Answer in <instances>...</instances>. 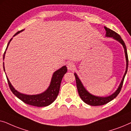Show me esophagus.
I'll return each mask as SVG.
<instances>
[{"instance_id": "34e87169", "label": "esophagus", "mask_w": 131, "mask_h": 131, "mask_svg": "<svg viewBox=\"0 0 131 131\" xmlns=\"http://www.w3.org/2000/svg\"><path fill=\"white\" fill-rule=\"evenodd\" d=\"M67 67L68 70L70 71H74L75 68H76L74 64L73 63H71V62H69V63H68L67 65Z\"/></svg>"}]
</instances>
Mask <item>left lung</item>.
Returning a JSON list of instances; mask_svg holds the SVG:
<instances>
[{"label":"left lung","instance_id":"left-lung-1","mask_svg":"<svg viewBox=\"0 0 131 131\" xmlns=\"http://www.w3.org/2000/svg\"><path fill=\"white\" fill-rule=\"evenodd\" d=\"M104 28L105 30V31H106V33H105V37H112V39L117 41L118 42H119L123 46V49H124L125 58H126V70H125V72L122 78V79L117 89H116L112 94L106 96H96L91 94L90 92H89L88 91H87V89L85 88V87L84 86V85H83V83H82V82L81 80H80V79L79 78L76 73H74V74L75 76V78H76L77 88H78V93L80 97L81 98V99L83 100V102H85L86 104L90 105H92V106H98V105H104L105 104L108 103L110 101H112V100H113L114 98H115L116 96H117V95L119 94L120 91L121 90V88L123 85V80H124L127 71H128V53H127L126 47V45H125V42H123V40L122 39L121 37L117 33H116V32L110 30V28L106 27H104Z\"/></svg>","mask_w":131,"mask_h":131}]
</instances>
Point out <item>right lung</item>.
Segmentation results:
<instances>
[{
  "mask_svg": "<svg viewBox=\"0 0 131 131\" xmlns=\"http://www.w3.org/2000/svg\"><path fill=\"white\" fill-rule=\"evenodd\" d=\"M24 30H22L21 31H18L15 35H14L13 37L15 36L18 34H19L21 32L24 31ZM12 39H10L9 42H8V45H7L6 51L8 49L10 41L12 40ZM6 51H5L4 55H3V60L5 59V53H6ZM3 70L4 71H5V66H4V62H3ZM67 71V68L66 66H64L61 67L60 69L57 70L53 73L52 76L51 82H50L49 86H48L47 89H46L44 92H43L40 94H35V95H27L23 94L16 90L12 85L10 83L9 80L6 76L7 80H8V82L9 86V88L10 90L12 92V93L17 96L18 98L21 100V101L24 102L26 104H27L33 105V106L36 107H46L48 106L50 104H51L53 101L56 99L57 96H58L59 91H60V88L61 82L62 79L63 78L64 75L66 74V72Z\"/></svg>",
  "mask_w": 131,
  "mask_h": 131,
  "instance_id": "1",
  "label": "right lung"
}]
</instances>
